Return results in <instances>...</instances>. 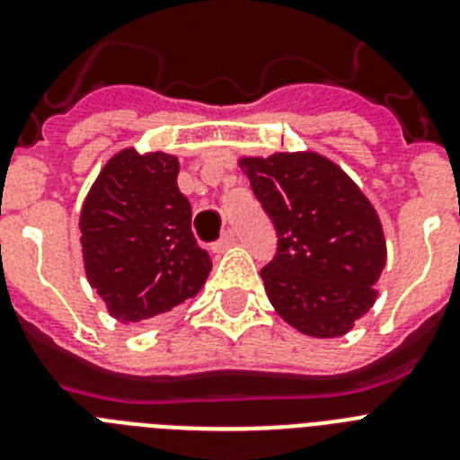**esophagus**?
Listing matches in <instances>:
<instances>
[{"label": "esophagus", "mask_w": 460, "mask_h": 460, "mask_svg": "<svg viewBox=\"0 0 460 460\" xmlns=\"http://www.w3.org/2000/svg\"><path fill=\"white\" fill-rule=\"evenodd\" d=\"M233 242H234V233H233V230H226V233L221 234V239H218V242L211 243V251H214V253H223L227 246H233Z\"/></svg>", "instance_id": "1"}]
</instances>
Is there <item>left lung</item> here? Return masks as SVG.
<instances>
[{"label":"left lung","instance_id":"8db88e82","mask_svg":"<svg viewBox=\"0 0 460 460\" xmlns=\"http://www.w3.org/2000/svg\"><path fill=\"white\" fill-rule=\"evenodd\" d=\"M276 227L260 276L280 318L315 339L348 334L376 304L387 260L380 218L359 186L315 152L239 158Z\"/></svg>","mask_w":460,"mask_h":460}]
</instances>
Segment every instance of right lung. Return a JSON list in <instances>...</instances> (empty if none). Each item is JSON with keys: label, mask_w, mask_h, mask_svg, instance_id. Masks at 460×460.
Here are the masks:
<instances>
[{"label": "right lung", "mask_w": 460, "mask_h": 460, "mask_svg": "<svg viewBox=\"0 0 460 460\" xmlns=\"http://www.w3.org/2000/svg\"><path fill=\"white\" fill-rule=\"evenodd\" d=\"M177 174V156L121 149L84 198V271L121 323H145L181 306L211 271L209 253L190 233V205Z\"/></svg>", "instance_id": "add662e5"}]
</instances>
